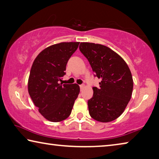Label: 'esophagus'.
<instances>
[{
	"instance_id": "34e87169",
	"label": "esophagus",
	"mask_w": 159,
	"mask_h": 159,
	"mask_svg": "<svg viewBox=\"0 0 159 159\" xmlns=\"http://www.w3.org/2000/svg\"><path fill=\"white\" fill-rule=\"evenodd\" d=\"M80 89H81V91L84 88V84H81L80 85Z\"/></svg>"
}]
</instances>
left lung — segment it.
<instances>
[{"mask_svg":"<svg viewBox=\"0 0 159 159\" xmlns=\"http://www.w3.org/2000/svg\"><path fill=\"white\" fill-rule=\"evenodd\" d=\"M80 50L87 58L95 76L101 79L100 87H93L88 101L90 116L100 122L117 119L132 96L133 81L127 63L109 47L100 44L81 43Z\"/></svg>","mask_w":159,"mask_h":159,"instance_id":"left-lung-1","label":"left lung"}]
</instances>
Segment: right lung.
Wrapping results in <instances>:
<instances>
[{
    "mask_svg": "<svg viewBox=\"0 0 159 159\" xmlns=\"http://www.w3.org/2000/svg\"><path fill=\"white\" fill-rule=\"evenodd\" d=\"M80 43L53 44L43 50L33 63L28 82V91L33 103L47 120L59 122L71 114L80 93L77 84H66L62 77L66 64Z\"/></svg>",
    "mask_w": 159,
    "mask_h": 159,
    "instance_id": "right-lung-1",
    "label": "right lung"
}]
</instances>
